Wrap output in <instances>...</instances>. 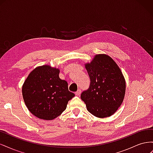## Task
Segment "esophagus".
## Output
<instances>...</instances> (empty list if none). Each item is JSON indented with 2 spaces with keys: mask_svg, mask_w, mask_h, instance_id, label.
Wrapping results in <instances>:
<instances>
[{
  "mask_svg": "<svg viewBox=\"0 0 153 153\" xmlns=\"http://www.w3.org/2000/svg\"><path fill=\"white\" fill-rule=\"evenodd\" d=\"M81 94V90L80 89H78L76 92H75V94L76 96H80Z\"/></svg>",
  "mask_w": 153,
  "mask_h": 153,
  "instance_id": "esophagus-1",
  "label": "esophagus"
}]
</instances>
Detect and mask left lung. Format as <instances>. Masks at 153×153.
<instances>
[{
    "instance_id": "1",
    "label": "left lung",
    "mask_w": 153,
    "mask_h": 153,
    "mask_svg": "<svg viewBox=\"0 0 153 153\" xmlns=\"http://www.w3.org/2000/svg\"><path fill=\"white\" fill-rule=\"evenodd\" d=\"M91 83L81 94L87 110L99 118L110 117L121 105L126 92V82L121 69L108 55L97 54L85 64Z\"/></svg>"
}]
</instances>
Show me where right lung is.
Returning <instances> with one entry per match:
<instances>
[{"mask_svg": "<svg viewBox=\"0 0 153 153\" xmlns=\"http://www.w3.org/2000/svg\"><path fill=\"white\" fill-rule=\"evenodd\" d=\"M59 69L49 65L36 68L22 86V95L27 108L34 116L53 120L66 110L75 94L69 91L68 82L59 78Z\"/></svg>", "mask_w": 153, "mask_h": 153, "instance_id": "right-lung-1", "label": "right lung"}]
</instances>
